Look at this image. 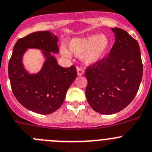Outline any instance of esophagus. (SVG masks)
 Segmentation results:
<instances>
[{
  "instance_id": "1",
  "label": "esophagus",
  "mask_w": 152,
  "mask_h": 152,
  "mask_svg": "<svg viewBox=\"0 0 152 152\" xmlns=\"http://www.w3.org/2000/svg\"><path fill=\"white\" fill-rule=\"evenodd\" d=\"M84 73H85L84 69H82V68H80V67L77 68V75L78 76H83Z\"/></svg>"
}]
</instances>
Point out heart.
I'll return each mask as SVG.
<instances>
[{"mask_svg": "<svg viewBox=\"0 0 152 152\" xmlns=\"http://www.w3.org/2000/svg\"><path fill=\"white\" fill-rule=\"evenodd\" d=\"M110 39L103 34H92L84 37L72 38L69 42V51L76 55H81L83 62L93 65L103 60L110 48ZM61 53L65 57L70 56L66 47H61Z\"/></svg>", "mask_w": 152, "mask_h": 152, "instance_id": "heart-1", "label": "heart"}]
</instances>
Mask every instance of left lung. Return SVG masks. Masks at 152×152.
Wrapping results in <instances>:
<instances>
[{
  "mask_svg": "<svg viewBox=\"0 0 152 152\" xmlns=\"http://www.w3.org/2000/svg\"><path fill=\"white\" fill-rule=\"evenodd\" d=\"M115 41L110 54L86 69V95L92 109L103 115L124 110L134 100L142 78L140 46L127 31L112 28Z\"/></svg>",
  "mask_w": 152,
  "mask_h": 152,
  "instance_id": "obj_1",
  "label": "left lung"
}]
</instances>
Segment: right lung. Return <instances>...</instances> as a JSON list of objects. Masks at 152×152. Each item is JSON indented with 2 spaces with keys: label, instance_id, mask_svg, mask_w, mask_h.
Masks as SVG:
<instances>
[{
  "label": "right lung",
  "instance_id": "1",
  "mask_svg": "<svg viewBox=\"0 0 152 152\" xmlns=\"http://www.w3.org/2000/svg\"><path fill=\"white\" fill-rule=\"evenodd\" d=\"M58 41L50 31H37L18 39L13 47L8 66L12 91L17 100L34 113L48 115L58 110L77 76L76 66L65 68L58 64L53 55L58 53ZM28 48L40 50L45 59L37 74H30L23 66Z\"/></svg>",
  "mask_w": 152,
  "mask_h": 152
}]
</instances>
